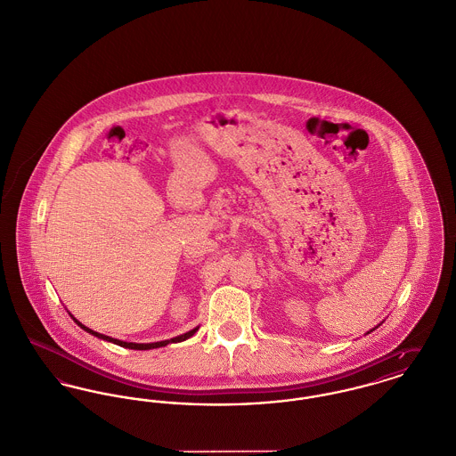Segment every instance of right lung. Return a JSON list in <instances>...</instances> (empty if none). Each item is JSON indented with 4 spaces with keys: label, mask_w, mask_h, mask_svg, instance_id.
<instances>
[{
    "label": "right lung",
    "mask_w": 456,
    "mask_h": 456,
    "mask_svg": "<svg viewBox=\"0 0 456 456\" xmlns=\"http://www.w3.org/2000/svg\"><path fill=\"white\" fill-rule=\"evenodd\" d=\"M77 322V321H76ZM79 325H81L84 330H87L89 334H93V336H96V338H100V339H105V341H110V343H115V345H118V346H122V348H129V349H151V348H160V346H167L168 343H181V341H186L189 339L196 330H198V327L196 329H192V330H189L186 334H183V336H177V338H174V339H170V341H160V343H150V345H137V343H126V341H118V339H113V338H108L105 334H98V332H94V330H91V329H87V327H84L81 322H77Z\"/></svg>",
    "instance_id": "right-lung-1"
}]
</instances>
